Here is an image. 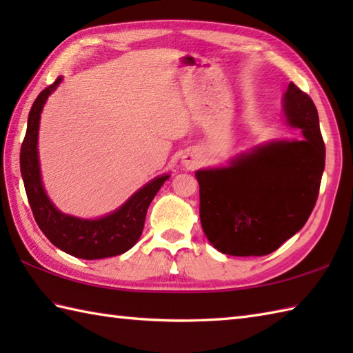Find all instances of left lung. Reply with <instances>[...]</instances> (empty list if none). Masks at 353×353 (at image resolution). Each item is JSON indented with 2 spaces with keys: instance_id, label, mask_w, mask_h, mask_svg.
I'll return each mask as SVG.
<instances>
[{
  "instance_id": "obj_1",
  "label": "left lung",
  "mask_w": 353,
  "mask_h": 353,
  "mask_svg": "<svg viewBox=\"0 0 353 353\" xmlns=\"http://www.w3.org/2000/svg\"><path fill=\"white\" fill-rule=\"evenodd\" d=\"M283 100L302 141L273 142L229 168L196 172L201 228L221 253H272L305 226L316 206L326 156L317 109L292 81Z\"/></svg>"
}]
</instances>
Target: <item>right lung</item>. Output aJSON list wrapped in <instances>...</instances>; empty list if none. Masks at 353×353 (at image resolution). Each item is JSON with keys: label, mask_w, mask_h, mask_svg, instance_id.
<instances>
[{"label": "right lung", "mask_w": 353, "mask_h": 353, "mask_svg": "<svg viewBox=\"0 0 353 353\" xmlns=\"http://www.w3.org/2000/svg\"><path fill=\"white\" fill-rule=\"evenodd\" d=\"M61 77L37 95L28 114L26 138L21 145V174L27 199L37 226L59 249L81 259H101L121 254L137 244L144 229L147 209L168 176L156 177L125 203L104 219L81 220L59 212L51 205L41 182L37 161V129L48 95L61 83Z\"/></svg>", "instance_id": "add662e5"}]
</instances>
